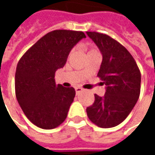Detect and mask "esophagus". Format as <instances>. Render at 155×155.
I'll return each mask as SVG.
<instances>
[{"label":"esophagus","instance_id":"1","mask_svg":"<svg viewBox=\"0 0 155 155\" xmlns=\"http://www.w3.org/2000/svg\"><path fill=\"white\" fill-rule=\"evenodd\" d=\"M82 90H83V89H82L81 87H80V86H78V87H75V91H76V94H79V93H80L81 91H82Z\"/></svg>","mask_w":155,"mask_h":155}]
</instances>
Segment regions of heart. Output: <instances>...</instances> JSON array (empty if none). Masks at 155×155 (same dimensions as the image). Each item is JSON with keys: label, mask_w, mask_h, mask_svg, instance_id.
Listing matches in <instances>:
<instances>
[{"label": "heart", "mask_w": 155, "mask_h": 155, "mask_svg": "<svg viewBox=\"0 0 155 155\" xmlns=\"http://www.w3.org/2000/svg\"><path fill=\"white\" fill-rule=\"evenodd\" d=\"M97 51V50L94 47H90L88 49V54H91V53H93V52H95Z\"/></svg>", "instance_id": "heart-1"}]
</instances>
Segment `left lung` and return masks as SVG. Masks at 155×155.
I'll return each mask as SVG.
<instances>
[{
    "mask_svg": "<svg viewBox=\"0 0 155 155\" xmlns=\"http://www.w3.org/2000/svg\"><path fill=\"white\" fill-rule=\"evenodd\" d=\"M86 33L102 53L97 76L107 86L104 97L94 94V103L86 109L87 115L97 126L114 127L126 119L140 97V71L131 54L116 40L96 31Z\"/></svg>",
    "mask_w": 155,
    "mask_h": 155,
    "instance_id": "1",
    "label": "left lung"
}]
</instances>
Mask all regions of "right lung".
I'll use <instances>...</instances> for the list:
<instances>
[{
	"mask_svg": "<svg viewBox=\"0 0 155 155\" xmlns=\"http://www.w3.org/2000/svg\"><path fill=\"white\" fill-rule=\"evenodd\" d=\"M84 37L83 31L55 30L42 36L20 59L15 96L25 116L39 128L54 129L66 119L75 91L55 84L54 74L64 65L73 46Z\"/></svg>",
	"mask_w": 155,
	"mask_h": 155,
	"instance_id": "1",
	"label": "right lung"
}]
</instances>
